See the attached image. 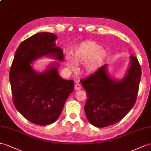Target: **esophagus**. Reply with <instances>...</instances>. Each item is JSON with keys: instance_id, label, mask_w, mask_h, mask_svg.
<instances>
[{"instance_id": "esophagus-1", "label": "esophagus", "mask_w": 151, "mask_h": 151, "mask_svg": "<svg viewBox=\"0 0 151 151\" xmlns=\"http://www.w3.org/2000/svg\"><path fill=\"white\" fill-rule=\"evenodd\" d=\"M75 90H76V91L80 90V89H81V86H80V84L78 83V82H77V83L75 84Z\"/></svg>"}]
</instances>
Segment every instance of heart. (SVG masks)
I'll list each match as a JSON object with an SVG mask.
<instances>
[{
	"label": "heart",
	"mask_w": 151,
	"mask_h": 151,
	"mask_svg": "<svg viewBox=\"0 0 151 151\" xmlns=\"http://www.w3.org/2000/svg\"><path fill=\"white\" fill-rule=\"evenodd\" d=\"M107 52L100 45L93 41H85L80 44L73 51V57H65V65L73 71L76 65H84L83 72L92 76L99 71L107 58Z\"/></svg>",
	"instance_id": "heart-1"
}]
</instances>
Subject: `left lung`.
Returning a JSON list of instances; mask_svg holds the SVG:
<instances>
[{"mask_svg": "<svg viewBox=\"0 0 151 151\" xmlns=\"http://www.w3.org/2000/svg\"><path fill=\"white\" fill-rule=\"evenodd\" d=\"M141 75L138 59L130 56L127 71L121 79L112 76L106 64L95 75L80 80L87 91L84 111L89 123L105 127L124 118L135 104Z\"/></svg>", "mask_w": 151, "mask_h": 151, "instance_id": "left-lung-1", "label": "left lung"}]
</instances>
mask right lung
<instances>
[{
    "label": "right lung",
    "mask_w": 151,
    "mask_h": 151,
    "mask_svg": "<svg viewBox=\"0 0 151 151\" xmlns=\"http://www.w3.org/2000/svg\"><path fill=\"white\" fill-rule=\"evenodd\" d=\"M57 39L56 35L46 32L28 38L17 48L10 69L14 106L27 120L39 125H50L57 120L74 90L73 80L60 76L58 62L50 63L42 71L31 64L44 57L63 61V51L56 45Z\"/></svg>",
    "instance_id": "add662e5"
}]
</instances>
